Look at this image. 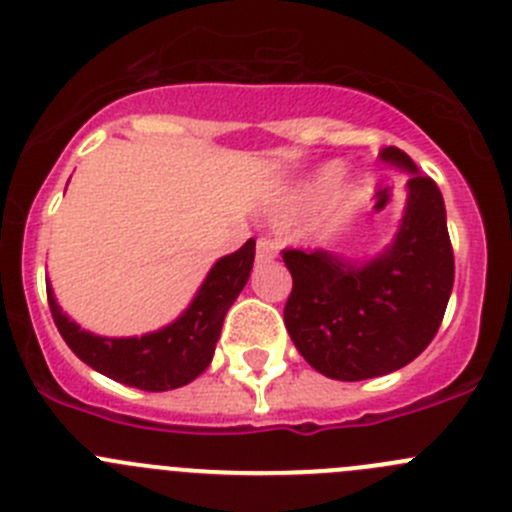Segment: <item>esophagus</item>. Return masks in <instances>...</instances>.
Segmentation results:
<instances>
[{
    "label": "esophagus",
    "instance_id": "esophagus-1",
    "mask_svg": "<svg viewBox=\"0 0 512 512\" xmlns=\"http://www.w3.org/2000/svg\"><path fill=\"white\" fill-rule=\"evenodd\" d=\"M275 255H278V242L270 240V237H260V240H257V252H255L257 262H270L275 260Z\"/></svg>",
    "mask_w": 512,
    "mask_h": 512
}]
</instances>
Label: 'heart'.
<instances>
[{
	"mask_svg": "<svg viewBox=\"0 0 512 512\" xmlns=\"http://www.w3.org/2000/svg\"><path fill=\"white\" fill-rule=\"evenodd\" d=\"M343 176H346V166L341 161H331V164L321 166L315 171L313 179L305 184L303 189V202L305 204H321L326 199H331L338 191V186L343 184ZM366 202V186L358 184V181H351V184L343 186V191L338 194L336 209H333L331 227H343L348 219L356 217V212L364 207Z\"/></svg>",
	"mask_w": 512,
	"mask_h": 512,
	"instance_id": "heart-1",
	"label": "heart"
}]
</instances>
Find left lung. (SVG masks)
<instances>
[{
	"label": "left lung",
	"instance_id": "obj_1",
	"mask_svg": "<svg viewBox=\"0 0 512 512\" xmlns=\"http://www.w3.org/2000/svg\"><path fill=\"white\" fill-rule=\"evenodd\" d=\"M381 161L407 171V207L391 245L371 260L328 250H283L293 275L285 328L300 356L336 381L404 369L432 343L455 283L439 186L401 148Z\"/></svg>",
	"mask_w": 512,
	"mask_h": 512
}]
</instances>
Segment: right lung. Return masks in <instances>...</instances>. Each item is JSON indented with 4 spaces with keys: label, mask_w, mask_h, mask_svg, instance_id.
Listing matches in <instances>:
<instances>
[{
    "label": "right lung",
    "mask_w": 512,
    "mask_h": 512,
    "mask_svg": "<svg viewBox=\"0 0 512 512\" xmlns=\"http://www.w3.org/2000/svg\"><path fill=\"white\" fill-rule=\"evenodd\" d=\"M255 240L232 255L219 257L207 272L189 308L159 331L143 336L108 338L85 331L70 321L47 285L52 321L70 351L98 374L143 391H169L186 386L207 371L227 310L250 280Z\"/></svg>",
    "instance_id": "add662e5"
}]
</instances>
